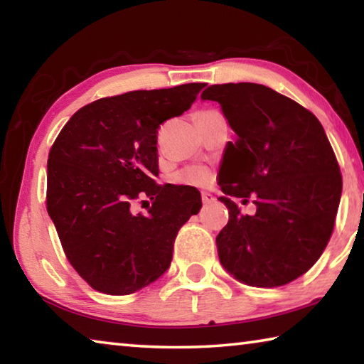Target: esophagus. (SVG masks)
Here are the masks:
<instances>
[{
	"label": "esophagus",
	"mask_w": 364,
	"mask_h": 364,
	"mask_svg": "<svg viewBox=\"0 0 364 364\" xmlns=\"http://www.w3.org/2000/svg\"><path fill=\"white\" fill-rule=\"evenodd\" d=\"M200 197H202V202H204L205 205H207V204H212V202H215V197H213L210 193H202Z\"/></svg>",
	"instance_id": "1"
}]
</instances>
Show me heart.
<instances>
[{"label": "heart", "mask_w": 364, "mask_h": 364, "mask_svg": "<svg viewBox=\"0 0 364 364\" xmlns=\"http://www.w3.org/2000/svg\"><path fill=\"white\" fill-rule=\"evenodd\" d=\"M213 180V173L210 168L204 167V165H196V167L184 168L181 173L176 175V181L186 186H196L204 188L208 186Z\"/></svg>", "instance_id": "b5f03b06"}]
</instances>
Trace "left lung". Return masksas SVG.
Wrapping results in <instances>:
<instances>
[{
	"label": "left lung",
	"instance_id": "left-lung-1",
	"mask_svg": "<svg viewBox=\"0 0 364 364\" xmlns=\"http://www.w3.org/2000/svg\"><path fill=\"white\" fill-rule=\"evenodd\" d=\"M236 141L228 143L218 197L230 220L217 236L220 263L254 287L289 284L328 245L342 194V175L324 128L291 97L257 83L212 85ZM256 197L242 215L233 199Z\"/></svg>",
	"mask_w": 364,
	"mask_h": 364
}]
</instances>
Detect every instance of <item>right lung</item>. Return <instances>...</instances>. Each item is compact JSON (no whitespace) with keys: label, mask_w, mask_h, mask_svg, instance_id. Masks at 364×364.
<instances>
[{"label":"right lung","mask_w":364,"mask_h":364,"mask_svg":"<svg viewBox=\"0 0 364 364\" xmlns=\"http://www.w3.org/2000/svg\"><path fill=\"white\" fill-rule=\"evenodd\" d=\"M205 83L139 90L77 110L48 157L46 208L67 258L88 284L127 295L168 269L173 242L200 194L157 184V130L181 115ZM149 196L147 214L132 205Z\"/></svg>","instance_id":"obj_1"}]
</instances>
